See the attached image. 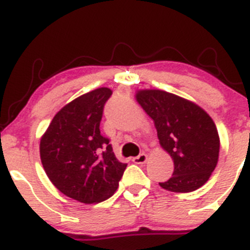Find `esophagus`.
<instances>
[{"mask_svg": "<svg viewBox=\"0 0 250 250\" xmlns=\"http://www.w3.org/2000/svg\"><path fill=\"white\" fill-rule=\"evenodd\" d=\"M146 161H147V155H146V153H140L139 156L133 158V162L137 163V165H143V163H145Z\"/></svg>", "mask_w": 250, "mask_h": 250, "instance_id": "obj_1", "label": "esophagus"}]
</instances>
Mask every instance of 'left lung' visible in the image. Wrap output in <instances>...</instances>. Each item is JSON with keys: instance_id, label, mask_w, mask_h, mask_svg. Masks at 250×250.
<instances>
[{"instance_id": "left-lung-1", "label": "left lung", "mask_w": 250, "mask_h": 250, "mask_svg": "<svg viewBox=\"0 0 250 250\" xmlns=\"http://www.w3.org/2000/svg\"><path fill=\"white\" fill-rule=\"evenodd\" d=\"M135 100L155 122L160 145L174 162L172 178L160 186L192 192L215 169L220 138L210 116L193 102L161 89H138Z\"/></svg>"}]
</instances>
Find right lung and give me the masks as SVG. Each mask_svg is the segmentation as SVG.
<instances>
[{
  "label": "right lung",
  "mask_w": 250,
  "mask_h": 250,
  "mask_svg": "<svg viewBox=\"0 0 250 250\" xmlns=\"http://www.w3.org/2000/svg\"><path fill=\"white\" fill-rule=\"evenodd\" d=\"M107 87L82 94L62 107L40 141L43 169L53 185L81 203H99L118 188L127 165L116 158L109 139L100 134Z\"/></svg>",
  "instance_id": "right-lung-1"
}]
</instances>
